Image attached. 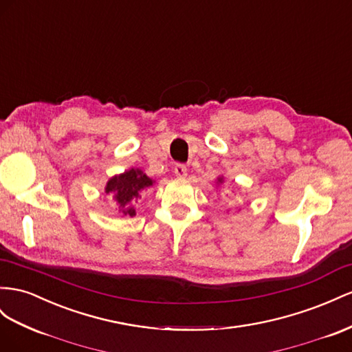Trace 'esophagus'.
Segmentation results:
<instances>
[{"mask_svg": "<svg viewBox=\"0 0 352 352\" xmlns=\"http://www.w3.org/2000/svg\"><path fill=\"white\" fill-rule=\"evenodd\" d=\"M173 172H175V175H176L177 177H185L186 173H188V168H186L185 164L177 163V164H175V167H173Z\"/></svg>", "mask_w": 352, "mask_h": 352, "instance_id": "1", "label": "esophagus"}]
</instances>
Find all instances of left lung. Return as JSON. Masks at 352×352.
Here are the masks:
<instances>
[{
    "mask_svg": "<svg viewBox=\"0 0 352 352\" xmlns=\"http://www.w3.org/2000/svg\"><path fill=\"white\" fill-rule=\"evenodd\" d=\"M217 180H219V182H222V179H221V177H219V179H217Z\"/></svg>",
    "mask_w": 352,
    "mask_h": 352,
    "instance_id": "1",
    "label": "left lung"
}]
</instances>
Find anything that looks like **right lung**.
Here are the masks:
<instances>
[{"label":"right lung","instance_id":"1","mask_svg":"<svg viewBox=\"0 0 352 352\" xmlns=\"http://www.w3.org/2000/svg\"><path fill=\"white\" fill-rule=\"evenodd\" d=\"M153 185L151 180L144 172L139 168H131L120 176L112 177L107 185V194H113V199L118 204V212L122 216H135L136 210L133 208V203L139 198L142 189Z\"/></svg>","mask_w":352,"mask_h":352}]
</instances>
